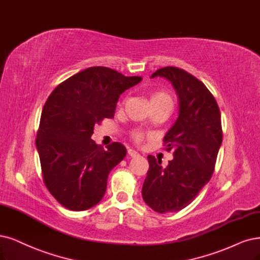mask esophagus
Instances as JSON below:
<instances>
[{"mask_svg": "<svg viewBox=\"0 0 260 260\" xmlns=\"http://www.w3.org/2000/svg\"><path fill=\"white\" fill-rule=\"evenodd\" d=\"M127 153H128V155L132 156V157H136V156L139 155V153L137 151H135V150H133V149H128Z\"/></svg>", "mask_w": 260, "mask_h": 260, "instance_id": "1", "label": "esophagus"}]
</instances>
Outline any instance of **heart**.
<instances>
[{"label": "heart", "mask_w": 260, "mask_h": 260, "mask_svg": "<svg viewBox=\"0 0 260 260\" xmlns=\"http://www.w3.org/2000/svg\"><path fill=\"white\" fill-rule=\"evenodd\" d=\"M150 103L151 104H170L172 105V101L170 95L164 91H157L152 93L150 96ZM132 137L136 142H140L145 139V134L140 131H135L132 133Z\"/></svg>", "instance_id": "heart-1"}]
</instances>
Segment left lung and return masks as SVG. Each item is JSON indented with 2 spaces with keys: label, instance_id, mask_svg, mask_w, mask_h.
Segmentation results:
<instances>
[{
  "label": "left lung",
  "instance_id": "8db88e82",
  "mask_svg": "<svg viewBox=\"0 0 260 260\" xmlns=\"http://www.w3.org/2000/svg\"><path fill=\"white\" fill-rule=\"evenodd\" d=\"M164 77L178 94L180 113L164 137L174 159L167 167L148 155L149 170L142 186L145 203L158 213L177 212L195 199L213 175L223 140L218 105L207 86L179 67L167 66L151 78Z\"/></svg>",
  "mask_w": 260,
  "mask_h": 260
}]
</instances>
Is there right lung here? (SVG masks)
<instances>
[{
    "mask_svg": "<svg viewBox=\"0 0 260 260\" xmlns=\"http://www.w3.org/2000/svg\"><path fill=\"white\" fill-rule=\"evenodd\" d=\"M142 80L93 66L61 82L42 111L36 147L46 187L63 207L83 211L105 195L109 172L126 155L120 142L104 149L94 125L111 119L120 95Z\"/></svg>",
    "mask_w": 260,
    "mask_h": 260,
    "instance_id": "right-lung-1",
    "label": "right lung"
}]
</instances>
